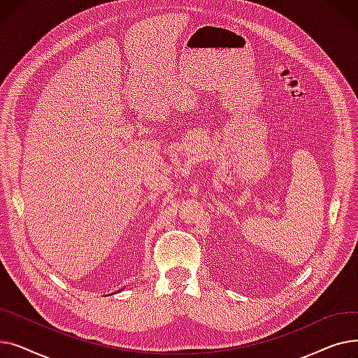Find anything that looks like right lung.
<instances>
[{"instance_id":"right-lung-1","label":"right lung","mask_w":358,"mask_h":358,"mask_svg":"<svg viewBox=\"0 0 358 358\" xmlns=\"http://www.w3.org/2000/svg\"><path fill=\"white\" fill-rule=\"evenodd\" d=\"M119 292H120V290H119Z\"/></svg>"}]
</instances>
